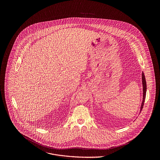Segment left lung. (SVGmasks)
Segmentation results:
<instances>
[{
    "label": "left lung",
    "instance_id": "left-lung-1",
    "mask_svg": "<svg viewBox=\"0 0 160 160\" xmlns=\"http://www.w3.org/2000/svg\"><path fill=\"white\" fill-rule=\"evenodd\" d=\"M142 83H143V102L142 103V105H141V110H142L143 107V104H144V102H145V97H146V92H147V84H146V80H145V75L143 74V72H142Z\"/></svg>",
    "mask_w": 160,
    "mask_h": 160
}]
</instances>
